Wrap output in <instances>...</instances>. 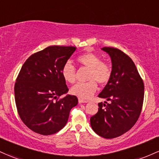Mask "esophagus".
Returning a JSON list of instances; mask_svg holds the SVG:
<instances>
[{"label":"esophagus","instance_id":"34e87169","mask_svg":"<svg viewBox=\"0 0 159 159\" xmlns=\"http://www.w3.org/2000/svg\"><path fill=\"white\" fill-rule=\"evenodd\" d=\"M78 102H79V103H84V102H88V101L84 100V99H83L79 98L78 99Z\"/></svg>","mask_w":159,"mask_h":159}]
</instances>
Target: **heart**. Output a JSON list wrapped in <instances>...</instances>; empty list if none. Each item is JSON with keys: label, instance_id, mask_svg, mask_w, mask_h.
I'll use <instances>...</instances> for the list:
<instances>
[{"label": "heart", "instance_id": "b5f03b06", "mask_svg": "<svg viewBox=\"0 0 159 159\" xmlns=\"http://www.w3.org/2000/svg\"><path fill=\"white\" fill-rule=\"evenodd\" d=\"M79 65L89 69L88 82L78 83L71 89V93L81 99H88L97 89V84H106L110 79L111 68L107 62H102L100 57L92 52H87L77 58ZM62 75L66 81L73 84L75 82V69L70 62H66L62 69Z\"/></svg>", "mask_w": 159, "mask_h": 159}]
</instances>
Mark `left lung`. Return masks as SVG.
Listing matches in <instances>:
<instances>
[{"instance_id": "left-lung-1", "label": "left lung", "mask_w": 159, "mask_h": 159, "mask_svg": "<svg viewBox=\"0 0 159 159\" xmlns=\"http://www.w3.org/2000/svg\"><path fill=\"white\" fill-rule=\"evenodd\" d=\"M111 61V75L98 97V111L90 118L96 134L106 139L119 137L128 131L138 120L144 98V84L133 60L121 50L102 48Z\"/></svg>"}]
</instances>
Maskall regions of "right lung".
<instances>
[{"label":"right lung","instance_id":"add662e5","mask_svg":"<svg viewBox=\"0 0 159 159\" xmlns=\"http://www.w3.org/2000/svg\"><path fill=\"white\" fill-rule=\"evenodd\" d=\"M75 47L50 46L28 58L16 78L14 92L21 120L35 133L53 134L63 128L78 100L69 91L62 69Z\"/></svg>","mask_w":159,"mask_h":159}]
</instances>
